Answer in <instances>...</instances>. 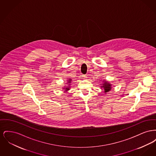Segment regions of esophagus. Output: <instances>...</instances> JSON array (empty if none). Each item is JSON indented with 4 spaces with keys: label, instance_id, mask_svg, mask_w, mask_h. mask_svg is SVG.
<instances>
[{
    "label": "esophagus",
    "instance_id": "esophagus-1",
    "mask_svg": "<svg viewBox=\"0 0 156 156\" xmlns=\"http://www.w3.org/2000/svg\"><path fill=\"white\" fill-rule=\"evenodd\" d=\"M82 77H83L84 79H86V78H87V76L86 75H83L82 76Z\"/></svg>",
    "mask_w": 156,
    "mask_h": 156
}]
</instances>
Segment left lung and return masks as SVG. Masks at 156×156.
Listing matches in <instances>:
<instances>
[{"instance_id": "left-lung-1", "label": "left lung", "mask_w": 156, "mask_h": 156, "mask_svg": "<svg viewBox=\"0 0 156 156\" xmlns=\"http://www.w3.org/2000/svg\"><path fill=\"white\" fill-rule=\"evenodd\" d=\"M111 85L112 84H111L110 83L105 81H104L103 84H102V86H101V87L104 88V90H105V92L107 93V92H108L109 91H110L111 90Z\"/></svg>"}]
</instances>
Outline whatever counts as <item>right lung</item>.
Masks as SVG:
<instances>
[{"mask_svg":"<svg viewBox=\"0 0 156 156\" xmlns=\"http://www.w3.org/2000/svg\"><path fill=\"white\" fill-rule=\"evenodd\" d=\"M71 79H68V85H69L70 84V83H71ZM64 89H65V90L66 91H67V90H69V87H67V88H64Z\"/></svg>","mask_w":156,"mask_h":156,"instance_id":"1","label":"right lung"}]
</instances>
